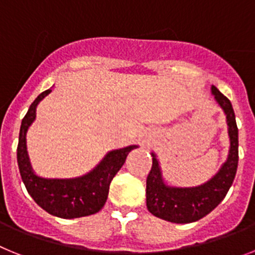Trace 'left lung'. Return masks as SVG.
I'll return each instance as SVG.
<instances>
[{
  "label": "left lung",
  "mask_w": 255,
  "mask_h": 255,
  "mask_svg": "<svg viewBox=\"0 0 255 255\" xmlns=\"http://www.w3.org/2000/svg\"><path fill=\"white\" fill-rule=\"evenodd\" d=\"M226 115L229 155L212 178L198 186H177L163 176L158 155L151 151L152 167L146 180V207L152 216L172 223H191L209 214L229 192L239 163V129L230 100L217 87L210 88Z\"/></svg>",
  "instance_id": "left-lung-1"
}]
</instances>
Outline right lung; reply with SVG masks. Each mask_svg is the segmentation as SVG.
I'll return each instance as SVG.
<instances>
[{"label":"right lung","instance_id":"add662e5","mask_svg":"<svg viewBox=\"0 0 255 255\" xmlns=\"http://www.w3.org/2000/svg\"><path fill=\"white\" fill-rule=\"evenodd\" d=\"M51 94V88L42 92L29 106L21 121L19 143H17V165L20 170L28 194L33 200L51 216L72 220L97 213L105 204L109 186L119 172L126 158L138 145H129L108 151L90 172L72 178H48L35 173L30 164L26 150V132L35 121L37 106Z\"/></svg>","mask_w":255,"mask_h":255}]
</instances>
